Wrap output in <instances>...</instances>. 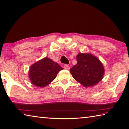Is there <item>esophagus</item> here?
<instances>
[{"label": "esophagus", "instance_id": "1", "mask_svg": "<svg viewBox=\"0 0 129 129\" xmlns=\"http://www.w3.org/2000/svg\"><path fill=\"white\" fill-rule=\"evenodd\" d=\"M64 69H67V70H69V69H70V67L68 65H67V64H65V65H64Z\"/></svg>", "mask_w": 129, "mask_h": 129}]
</instances>
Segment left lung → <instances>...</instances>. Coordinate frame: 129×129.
Wrapping results in <instances>:
<instances>
[{
  "label": "left lung",
  "instance_id": "left-lung-1",
  "mask_svg": "<svg viewBox=\"0 0 129 129\" xmlns=\"http://www.w3.org/2000/svg\"><path fill=\"white\" fill-rule=\"evenodd\" d=\"M77 64L70 70L72 76L85 87H91L102 80L104 74L102 63L91 53H79Z\"/></svg>",
  "mask_w": 129,
  "mask_h": 129
}]
</instances>
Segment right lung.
I'll return each instance as SVG.
<instances>
[{"label": "right lung", "mask_w": 129, "mask_h": 129, "mask_svg": "<svg viewBox=\"0 0 129 129\" xmlns=\"http://www.w3.org/2000/svg\"><path fill=\"white\" fill-rule=\"evenodd\" d=\"M62 69L57 62L44 57L30 67L29 77L34 85L44 87L54 80L58 72Z\"/></svg>", "instance_id": "add662e5"}]
</instances>
